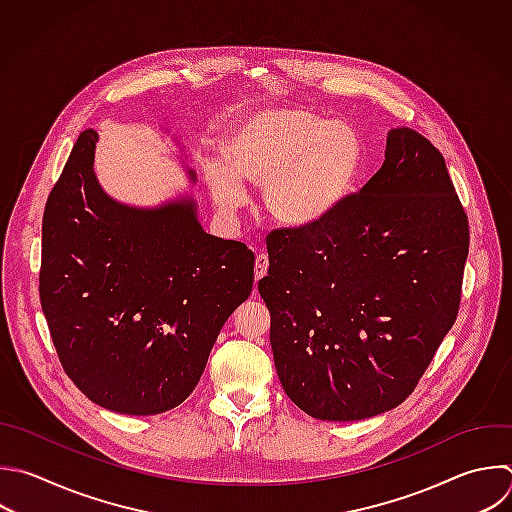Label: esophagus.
Instances as JSON below:
<instances>
[{
  "mask_svg": "<svg viewBox=\"0 0 512 512\" xmlns=\"http://www.w3.org/2000/svg\"><path fill=\"white\" fill-rule=\"evenodd\" d=\"M268 266H270L268 256H266V254H258V256H256V266H254V278H256V280L264 278L266 272H268Z\"/></svg>",
  "mask_w": 512,
  "mask_h": 512,
  "instance_id": "obj_1",
  "label": "esophagus"
}]
</instances>
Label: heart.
Listing matches in <instances>:
<instances>
[{
	"label": "heart",
	"instance_id": "obj_1",
	"mask_svg": "<svg viewBox=\"0 0 512 512\" xmlns=\"http://www.w3.org/2000/svg\"><path fill=\"white\" fill-rule=\"evenodd\" d=\"M226 166H206L214 204L234 214L246 204L242 182L264 186V206L290 230L328 222L352 194L364 152L344 122L302 106H264L240 116L224 136Z\"/></svg>",
	"mask_w": 512,
	"mask_h": 512
}]
</instances>
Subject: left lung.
Instances as JSON below:
<instances>
[{"instance_id":"obj_1","label":"left lung","mask_w":512,"mask_h":512,"mask_svg":"<svg viewBox=\"0 0 512 512\" xmlns=\"http://www.w3.org/2000/svg\"><path fill=\"white\" fill-rule=\"evenodd\" d=\"M258 282L288 398L320 420L396 408L452 328L468 220L442 154L392 128L382 168L322 226L268 236Z\"/></svg>"}]
</instances>
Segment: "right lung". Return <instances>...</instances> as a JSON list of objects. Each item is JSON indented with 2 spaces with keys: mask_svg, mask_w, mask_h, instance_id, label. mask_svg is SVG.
Wrapping results in <instances>:
<instances>
[{
  "mask_svg": "<svg viewBox=\"0 0 512 512\" xmlns=\"http://www.w3.org/2000/svg\"><path fill=\"white\" fill-rule=\"evenodd\" d=\"M170 134L168 128H162ZM84 130L42 224L40 298L60 362L96 404L150 416L182 404L232 312L248 300L254 254L204 232L188 192L132 206L100 184ZM186 176L188 148L174 136Z\"/></svg>",
  "mask_w": 512,
  "mask_h": 512,
  "instance_id": "add662e5",
  "label": "right lung"
}]
</instances>
